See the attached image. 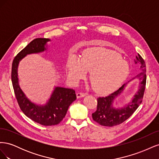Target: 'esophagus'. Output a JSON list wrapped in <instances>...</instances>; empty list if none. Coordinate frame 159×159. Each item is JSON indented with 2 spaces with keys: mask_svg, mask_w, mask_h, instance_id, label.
<instances>
[{
  "mask_svg": "<svg viewBox=\"0 0 159 159\" xmlns=\"http://www.w3.org/2000/svg\"><path fill=\"white\" fill-rule=\"evenodd\" d=\"M86 95H87V93H82V92H78L76 93V95H77V98H83L84 97V96H85Z\"/></svg>",
  "mask_w": 159,
  "mask_h": 159,
  "instance_id": "34e87169",
  "label": "esophagus"
}]
</instances>
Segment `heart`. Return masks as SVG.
I'll use <instances>...</instances> for the list:
<instances>
[{"label": "heart", "instance_id": "heart-1", "mask_svg": "<svg viewBox=\"0 0 159 159\" xmlns=\"http://www.w3.org/2000/svg\"><path fill=\"white\" fill-rule=\"evenodd\" d=\"M87 71L93 89L99 93H107L126 79L129 67L117 53L95 48L84 50L80 60L70 56L67 60L66 74L75 82L83 79Z\"/></svg>", "mask_w": 159, "mask_h": 159}]
</instances>
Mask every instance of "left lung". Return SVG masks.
I'll list each match as a JSON object with an SVG mask.
<instances>
[{
  "label": "left lung",
  "instance_id": "1",
  "mask_svg": "<svg viewBox=\"0 0 159 159\" xmlns=\"http://www.w3.org/2000/svg\"><path fill=\"white\" fill-rule=\"evenodd\" d=\"M136 58L137 60H134L135 64H141L142 72L130 80L135 78H138L140 80L138 91L134 96L132 102L123 108H114L112 107V103L115 98L122 93L125 85L129 81L106 97L98 98L97 110L92 113V118L95 122L98 123L101 125L113 127L123 123L131 116L139 107V105L141 103L146 86V65L143 57L139 54L138 56H136Z\"/></svg>",
  "mask_w": 159,
  "mask_h": 159
}]
</instances>
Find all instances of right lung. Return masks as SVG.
Returning <instances> with one entry per match:
<instances>
[{"instance_id": "obj_1", "label": "right lung", "mask_w": 159, "mask_h": 159, "mask_svg": "<svg viewBox=\"0 0 159 159\" xmlns=\"http://www.w3.org/2000/svg\"><path fill=\"white\" fill-rule=\"evenodd\" d=\"M48 38H36L15 56L12 64L11 79L17 102L20 109L32 121L45 126L56 125L65 117L71 103L76 99L72 89L56 87L45 105H38L28 99L18 84V66L20 61L27 54L39 53L46 50L45 45Z\"/></svg>"}]
</instances>
